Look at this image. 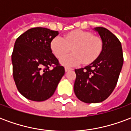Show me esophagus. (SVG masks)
I'll use <instances>...</instances> for the list:
<instances>
[{"instance_id": "1", "label": "esophagus", "mask_w": 131, "mask_h": 131, "mask_svg": "<svg viewBox=\"0 0 131 131\" xmlns=\"http://www.w3.org/2000/svg\"><path fill=\"white\" fill-rule=\"evenodd\" d=\"M70 70H71V69L67 68V67H65V71H66V72H67V71H70Z\"/></svg>"}]
</instances>
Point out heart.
Segmentation results:
<instances>
[{"instance_id":"1","label":"heart","mask_w":131,"mask_h":131,"mask_svg":"<svg viewBox=\"0 0 131 131\" xmlns=\"http://www.w3.org/2000/svg\"><path fill=\"white\" fill-rule=\"evenodd\" d=\"M50 47L57 58H62L71 49L73 53L63 57L60 62L67 67H73L82 62L88 64L93 62L101 52L102 42L91 32L76 30L67 34L64 38L59 36L53 38Z\"/></svg>"}]
</instances>
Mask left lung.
Listing matches in <instances>:
<instances>
[{
  "mask_svg": "<svg viewBox=\"0 0 131 131\" xmlns=\"http://www.w3.org/2000/svg\"><path fill=\"white\" fill-rule=\"evenodd\" d=\"M102 41L100 54L84 68L75 69L76 96L85 103L104 101L115 88L124 64L121 43L115 35L104 27H95Z\"/></svg>",
  "mask_w": 131,
  "mask_h": 131,
  "instance_id": "obj_1",
  "label": "left lung"
}]
</instances>
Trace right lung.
<instances>
[{"instance_id":"obj_1","label":"right lung","mask_w":131,"mask_h":131,"mask_svg":"<svg viewBox=\"0 0 131 131\" xmlns=\"http://www.w3.org/2000/svg\"><path fill=\"white\" fill-rule=\"evenodd\" d=\"M59 33L43 27L27 30L16 40L12 54L14 81L30 100H46L54 94L64 68L52 54L50 43ZM50 66L53 69L50 70Z\"/></svg>"}]
</instances>
